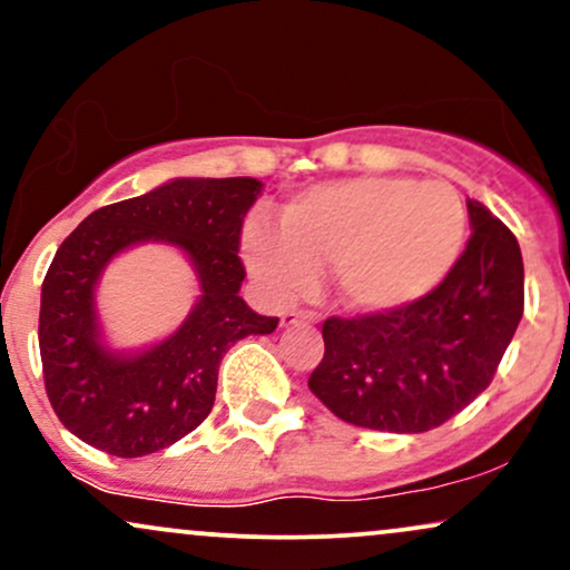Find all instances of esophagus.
Masks as SVG:
<instances>
[{
	"mask_svg": "<svg viewBox=\"0 0 570 570\" xmlns=\"http://www.w3.org/2000/svg\"><path fill=\"white\" fill-rule=\"evenodd\" d=\"M316 313L311 311H286L281 313V326H294V324H316Z\"/></svg>",
	"mask_w": 570,
	"mask_h": 570,
	"instance_id": "34e87169",
	"label": "esophagus"
}]
</instances>
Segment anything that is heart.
I'll use <instances>...</instances> for the list:
<instances>
[{
	"label": "heart",
	"mask_w": 570,
	"mask_h": 570,
	"mask_svg": "<svg viewBox=\"0 0 570 570\" xmlns=\"http://www.w3.org/2000/svg\"><path fill=\"white\" fill-rule=\"evenodd\" d=\"M466 238V208L450 185L410 176L324 181L281 208V230L252 217L244 227L248 271L278 297L313 289L335 271L343 303L385 313L442 284Z\"/></svg>",
	"instance_id": "heart-1"
}]
</instances>
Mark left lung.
Instances as JSON below:
<instances>
[{"mask_svg":"<svg viewBox=\"0 0 570 570\" xmlns=\"http://www.w3.org/2000/svg\"><path fill=\"white\" fill-rule=\"evenodd\" d=\"M466 252L417 303L356 318H326L324 358L311 391L340 421L421 434L442 426L493 381L525 303L520 244L466 200Z\"/></svg>","mask_w":570,"mask_h":570,"instance_id":"left-lung-1","label":"left lung"}]
</instances>
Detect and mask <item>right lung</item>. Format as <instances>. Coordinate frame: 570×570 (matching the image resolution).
Wrapping results in <instances>:
<instances>
[{"label": "right lung", "mask_w": 570, "mask_h": 570, "mask_svg": "<svg viewBox=\"0 0 570 570\" xmlns=\"http://www.w3.org/2000/svg\"><path fill=\"white\" fill-rule=\"evenodd\" d=\"M263 181L171 179L153 193L104 206L63 240L42 284L39 356L58 421L90 448L117 458L166 450L214 407L219 362L248 335H271L278 318L240 297L246 271L240 227ZM168 243L186 252L202 294L174 336L141 352H115L95 307L100 273L120 250Z\"/></svg>", "instance_id": "add662e5"}]
</instances>
